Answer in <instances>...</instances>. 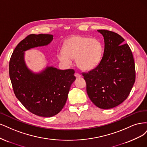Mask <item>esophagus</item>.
<instances>
[{
	"instance_id": "34e87169",
	"label": "esophagus",
	"mask_w": 147,
	"mask_h": 147,
	"mask_svg": "<svg viewBox=\"0 0 147 147\" xmlns=\"http://www.w3.org/2000/svg\"><path fill=\"white\" fill-rule=\"evenodd\" d=\"M75 77L76 78H79L81 77V75L79 74V73H76V74H75Z\"/></svg>"
}]
</instances>
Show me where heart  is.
I'll list each match as a JSON object with an SVG mask.
<instances>
[{
  "label": "heart",
  "instance_id": "obj_1",
  "mask_svg": "<svg viewBox=\"0 0 147 147\" xmlns=\"http://www.w3.org/2000/svg\"><path fill=\"white\" fill-rule=\"evenodd\" d=\"M102 54L101 42L96 39L82 36H73L65 42L63 51L57 53L58 59L66 64L76 59L78 67L83 71L95 68L101 61Z\"/></svg>",
  "mask_w": 147,
  "mask_h": 147
}]
</instances>
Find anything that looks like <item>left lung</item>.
Wrapping results in <instances>:
<instances>
[{
	"mask_svg": "<svg viewBox=\"0 0 147 147\" xmlns=\"http://www.w3.org/2000/svg\"><path fill=\"white\" fill-rule=\"evenodd\" d=\"M105 40V50L97 67L82 73L87 93L96 106L115 107L129 96L136 80L135 63L131 50L117 33L98 30Z\"/></svg>",
	"mask_w": 147,
	"mask_h": 147,
	"instance_id": "8db88e82",
	"label": "left lung"
}]
</instances>
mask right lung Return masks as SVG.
Masks as SVG:
<instances>
[{"label":"right lung","instance_id":"1","mask_svg":"<svg viewBox=\"0 0 147 147\" xmlns=\"http://www.w3.org/2000/svg\"><path fill=\"white\" fill-rule=\"evenodd\" d=\"M49 34H30L14 50L9 63V74L16 97L29 112L40 117H51L59 113L67 100L76 78L72 69L61 70L47 67L39 73L27 68L24 52L49 45Z\"/></svg>","mask_w":147,"mask_h":147}]
</instances>
